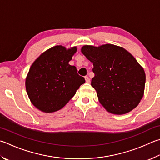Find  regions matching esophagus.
Returning <instances> with one entry per match:
<instances>
[{
    "instance_id": "1",
    "label": "esophagus",
    "mask_w": 160,
    "mask_h": 160,
    "mask_svg": "<svg viewBox=\"0 0 160 160\" xmlns=\"http://www.w3.org/2000/svg\"><path fill=\"white\" fill-rule=\"evenodd\" d=\"M85 81H86L87 82H90V79H89V78L88 76H85Z\"/></svg>"
}]
</instances>
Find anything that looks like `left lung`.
Instances as JSON below:
<instances>
[{
  "label": "left lung",
  "mask_w": 160,
  "mask_h": 160,
  "mask_svg": "<svg viewBox=\"0 0 160 160\" xmlns=\"http://www.w3.org/2000/svg\"><path fill=\"white\" fill-rule=\"evenodd\" d=\"M82 53L93 63L91 85L107 111L115 115L130 112L143 97L146 73L125 49L106 44L84 45Z\"/></svg>",
  "instance_id": "1"
}]
</instances>
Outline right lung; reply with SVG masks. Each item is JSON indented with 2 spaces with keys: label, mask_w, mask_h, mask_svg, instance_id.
Wrapping results in <instances>:
<instances>
[{
  "label": "right lung",
  "mask_w": 160,
  "mask_h": 160,
  "mask_svg": "<svg viewBox=\"0 0 160 160\" xmlns=\"http://www.w3.org/2000/svg\"><path fill=\"white\" fill-rule=\"evenodd\" d=\"M77 48L57 45L43 52L31 65L26 78L31 102L38 110L53 112L62 109L85 82L76 67L68 62Z\"/></svg>",
  "instance_id": "add662e5"
}]
</instances>
